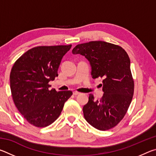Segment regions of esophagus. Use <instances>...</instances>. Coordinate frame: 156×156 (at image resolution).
Listing matches in <instances>:
<instances>
[{
	"label": "esophagus",
	"mask_w": 156,
	"mask_h": 156,
	"mask_svg": "<svg viewBox=\"0 0 156 156\" xmlns=\"http://www.w3.org/2000/svg\"><path fill=\"white\" fill-rule=\"evenodd\" d=\"M80 94V92H78V91H73V94L74 95V96H77V95Z\"/></svg>",
	"instance_id": "obj_1"
}]
</instances>
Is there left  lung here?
I'll use <instances>...</instances> for the list:
<instances>
[{"label":"left lung","instance_id":"left-lung-1","mask_svg":"<svg viewBox=\"0 0 156 156\" xmlns=\"http://www.w3.org/2000/svg\"><path fill=\"white\" fill-rule=\"evenodd\" d=\"M73 54L84 56L90 62L93 78H103V96L95 100L89 94L83 107L84 117L94 128L105 131L114 127L122 120L131 104L134 82L130 59L122 47L105 41L79 44Z\"/></svg>","mask_w":156,"mask_h":156}]
</instances>
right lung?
I'll return each instance as SVG.
<instances>
[{"label":"right lung","mask_w":156,"mask_h":156,"mask_svg":"<svg viewBox=\"0 0 156 156\" xmlns=\"http://www.w3.org/2000/svg\"><path fill=\"white\" fill-rule=\"evenodd\" d=\"M69 45L39 46L23 54L12 67L10 88L13 100L29 123L45 127L61 113L72 91L49 90V82L54 80L64 55Z\"/></svg>","instance_id":"right-lung-1"}]
</instances>
